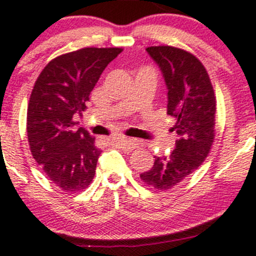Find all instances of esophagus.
<instances>
[{"instance_id": "esophagus-1", "label": "esophagus", "mask_w": 256, "mask_h": 256, "mask_svg": "<svg viewBox=\"0 0 256 256\" xmlns=\"http://www.w3.org/2000/svg\"><path fill=\"white\" fill-rule=\"evenodd\" d=\"M116 144H119L121 148L131 150L137 147V141L135 138H128V137H118Z\"/></svg>"}]
</instances>
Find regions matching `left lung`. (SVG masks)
<instances>
[{
	"mask_svg": "<svg viewBox=\"0 0 256 256\" xmlns=\"http://www.w3.org/2000/svg\"><path fill=\"white\" fill-rule=\"evenodd\" d=\"M163 74L166 86V114L176 118V148L154 157L141 179L158 190L176 186L194 173L211 150L214 138L216 96L208 74L192 54L162 45L146 49Z\"/></svg>",
	"mask_w": 256,
	"mask_h": 256,
	"instance_id": "1",
	"label": "left lung"
}]
</instances>
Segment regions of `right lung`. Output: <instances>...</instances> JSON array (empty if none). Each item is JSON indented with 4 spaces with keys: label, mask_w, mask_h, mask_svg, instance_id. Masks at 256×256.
I'll return each instance as SVG.
<instances>
[{
    "label": "right lung",
    "mask_w": 256,
    "mask_h": 256,
    "mask_svg": "<svg viewBox=\"0 0 256 256\" xmlns=\"http://www.w3.org/2000/svg\"><path fill=\"white\" fill-rule=\"evenodd\" d=\"M121 48H84L51 60L38 77L26 112L33 158L64 192L86 189L102 150L86 128H76L102 72Z\"/></svg>",
    "instance_id": "add662e5"
}]
</instances>
